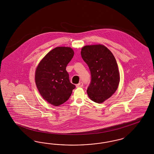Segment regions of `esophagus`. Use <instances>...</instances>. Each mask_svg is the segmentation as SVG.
Wrapping results in <instances>:
<instances>
[{
  "label": "esophagus",
  "instance_id": "obj_1",
  "mask_svg": "<svg viewBox=\"0 0 154 154\" xmlns=\"http://www.w3.org/2000/svg\"><path fill=\"white\" fill-rule=\"evenodd\" d=\"M82 86H83V83L82 82H80V83H79L78 84L76 85L77 88H81V87H82Z\"/></svg>",
  "mask_w": 154,
  "mask_h": 154
}]
</instances>
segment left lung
<instances>
[{
    "label": "left lung",
    "instance_id": "1",
    "mask_svg": "<svg viewBox=\"0 0 154 154\" xmlns=\"http://www.w3.org/2000/svg\"><path fill=\"white\" fill-rule=\"evenodd\" d=\"M81 55L91 74V82L87 91L88 96L94 102L102 103L119 86L120 74L116 58L102 44L85 45L81 48Z\"/></svg>",
    "mask_w": 154,
    "mask_h": 154
}]
</instances>
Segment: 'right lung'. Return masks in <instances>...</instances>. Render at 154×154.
Returning <instances> with one entry per match:
<instances>
[{
	"label": "right lung",
	"instance_id": "1",
	"mask_svg": "<svg viewBox=\"0 0 154 154\" xmlns=\"http://www.w3.org/2000/svg\"><path fill=\"white\" fill-rule=\"evenodd\" d=\"M74 54L70 47H56L44 56L36 68L37 88L44 100L51 105L58 106L64 103L75 88L66 70Z\"/></svg>",
	"mask_w": 154,
	"mask_h": 154
}]
</instances>
